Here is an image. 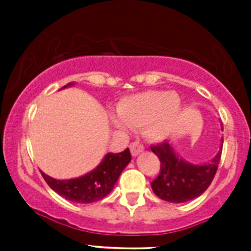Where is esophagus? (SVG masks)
Listing matches in <instances>:
<instances>
[{
  "mask_svg": "<svg viewBox=\"0 0 251 251\" xmlns=\"http://www.w3.org/2000/svg\"><path fill=\"white\" fill-rule=\"evenodd\" d=\"M129 147H130V153H132L133 156H137L138 153H141L142 151L145 150L143 145H142V143H139V142H132Z\"/></svg>",
  "mask_w": 251,
  "mask_h": 251,
  "instance_id": "obj_1",
  "label": "esophagus"
}]
</instances>
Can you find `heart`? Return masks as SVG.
Segmentation results:
<instances>
[{
	"mask_svg": "<svg viewBox=\"0 0 251 251\" xmlns=\"http://www.w3.org/2000/svg\"><path fill=\"white\" fill-rule=\"evenodd\" d=\"M118 114L128 127L143 128L147 138L162 141L176 129L181 100L174 93L148 90L123 99L118 105ZM115 123L124 128L121 121Z\"/></svg>",
	"mask_w": 251,
	"mask_h": 251,
	"instance_id": "1",
	"label": "heart"
}]
</instances>
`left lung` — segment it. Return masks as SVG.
<instances>
[{
    "instance_id": "1",
    "label": "left lung",
    "mask_w": 251,
    "mask_h": 251,
    "mask_svg": "<svg viewBox=\"0 0 251 251\" xmlns=\"http://www.w3.org/2000/svg\"><path fill=\"white\" fill-rule=\"evenodd\" d=\"M221 150L210 163L196 166L179 158L167 141L152 145L151 151L161 161L159 175L151 182L153 192L162 200L175 203L199 197L211 185L216 175Z\"/></svg>"
}]
</instances>
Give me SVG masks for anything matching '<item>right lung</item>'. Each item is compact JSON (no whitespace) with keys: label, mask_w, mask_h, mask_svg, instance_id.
<instances>
[{"label":"right lung","mask_w":251,"mask_h":251,"mask_svg":"<svg viewBox=\"0 0 251 251\" xmlns=\"http://www.w3.org/2000/svg\"><path fill=\"white\" fill-rule=\"evenodd\" d=\"M69 85H72V83L66 84L63 88ZM130 158L129 148H127L121 153H108L100 165L85 176L60 181L43 172V177L55 192L65 197L66 200L79 203L95 202L112 191L119 175L129 163Z\"/></svg>","instance_id":"right-lung-1"}]
</instances>
